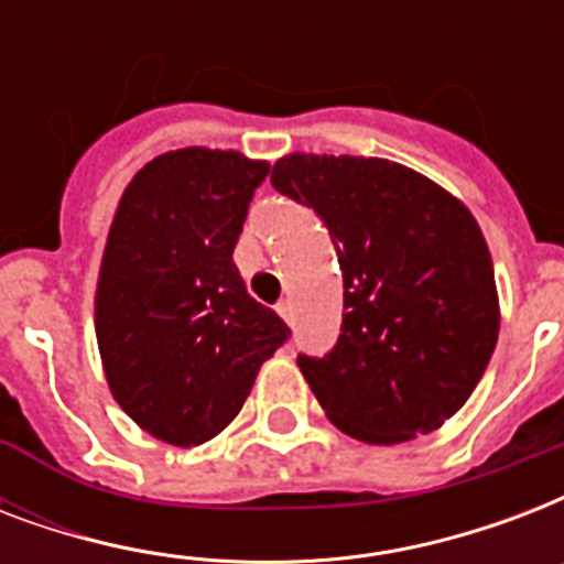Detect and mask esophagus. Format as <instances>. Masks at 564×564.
Listing matches in <instances>:
<instances>
[{"label":"esophagus","mask_w":564,"mask_h":564,"mask_svg":"<svg viewBox=\"0 0 564 564\" xmlns=\"http://www.w3.org/2000/svg\"><path fill=\"white\" fill-rule=\"evenodd\" d=\"M278 316L283 318V322H286V325H292V318H295V313H292V301L290 299H283L281 304H278Z\"/></svg>","instance_id":"1"}]
</instances>
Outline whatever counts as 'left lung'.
<instances>
[{
	"mask_svg": "<svg viewBox=\"0 0 564 564\" xmlns=\"http://www.w3.org/2000/svg\"><path fill=\"white\" fill-rule=\"evenodd\" d=\"M272 187L330 230L345 281L339 343L299 357L336 427L366 445L433 433L459 412L500 330L495 265L456 195L383 158L292 152Z\"/></svg>",
	"mask_w": 564,
	"mask_h": 564,
	"instance_id": "obj_1",
	"label": "left lung"
}]
</instances>
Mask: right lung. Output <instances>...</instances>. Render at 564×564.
I'll return each instance as SVG.
<instances>
[{
	"mask_svg": "<svg viewBox=\"0 0 564 564\" xmlns=\"http://www.w3.org/2000/svg\"><path fill=\"white\" fill-rule=\"evenodd\" d=\"M269 163L189 145L158 154L117 204L96 283V343L117 403L166 445L210 442L290 336L234 263Z\"/></svg>",
	"mask_w": 564,
	"mask_h": 564,
	"instance_id": "add662e5",
	"label": "right lung"
}]
</instances>
